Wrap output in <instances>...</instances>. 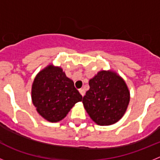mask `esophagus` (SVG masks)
<instances>
[{"mask_svg":"<svg viewBox=\"0 0 160 160\" xmlns=\"http://www.w3.org/2000/svg\"><path fill=\"white\" fill-rule=\"evenodd\" d=\"M79 92H80V94H81V95L84 96L85 95V90H83V89H81V90H79Z\"/></svg>","mask_w":160,"mask_h":160,"instance_id":"esophagus-1","label":"esophagus"}]
</instances>
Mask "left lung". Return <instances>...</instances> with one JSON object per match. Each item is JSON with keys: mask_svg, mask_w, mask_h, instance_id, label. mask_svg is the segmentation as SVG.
<instances>
[{"mask_svg": "<svg viewBox=\"0 0 160 160\" xmlns=\"http://www.w3.org/2000/svg\"><path fill=\"white\" fill-rule=\"evenodd\" d=\"M89 85L82 103L91 119L100 126L121 119L130 102V91L123 79L112 70H101L90 79Z\"/></svg>", "mask_w": 160, "mask_h": 160, "instance_id": "left-lung-1", "label": "left lung"}]
</instances>
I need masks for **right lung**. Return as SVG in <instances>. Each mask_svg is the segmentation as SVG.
<instances>
[{
  "label": "right lung",
  "instance_id": "add662e5",
  "mask_svg": "<svg viewBox=\"0 0 160 160\" xmlns=\"http://www.w3.org/2000/svg\"><path fill=\"white\" fill-rule=\"evenodd\" d=\"M31 94L38 114L51 122L63 119L74 104L82 99L62 69L52 64L37 74Z\"/></svg>",
  "mask_w": 160,
  "mask_h": 160
}]
</instances>
